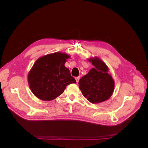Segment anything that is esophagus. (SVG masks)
Wrapping results in <instances>:
<instances>
[{
	"label": "esophagus",
	"instance_id": "1",
	"mask_svg": "<svg viewBox=\"0 0 148 148\" xmlns=\"http://www.w3.org/2000/svg\"><path fill=\"white\" fill-rule=\"evenodd\" d=\"M79 79H80V77H78L75 78V79H76V81H77V83H78Z\"/></svg>",
	"mask_w": 148,
	"mask_h": 148
}]
</instances>
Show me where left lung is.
Segmentation results:
<instances>
[{
  "instance_id": "8db88e82",
  "label": "left lung",
  "mask_w": 148,
  "mask_h": 148,
  "mask_svg": "<svg viewBox=\"0 0 148 148\" xmlns=\"http://www.w3.org/2000/svg\"><path fill=\"white\" fill-rule=\"evenodd\" d=\"M94 66L88 74L79 79V87L84 97L92 104L109 99L114 91L115 82L109 73V68L98 57L88 59Z\"/></svg>"
}]
</instances>
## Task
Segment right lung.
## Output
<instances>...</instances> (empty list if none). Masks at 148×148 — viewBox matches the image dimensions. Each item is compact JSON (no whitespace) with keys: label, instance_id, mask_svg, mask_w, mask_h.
Returning <instances> with one entry per match:
<instances>
[{"label":"right lung","instance_id":"add662e5","mask_svg":"<svg viewBox=\"0 0 148 148\" xmlns=\"http://www.w3.org/2000/svg\"><path fill=\"white\" fill-rule=\"evenodd\" d=\"M70 56L54 52L39 57L28 75L29 86L34 95L42 101H51L61 95L67 85L76 83L65 63Z\"/></svg>","mask_w":148,"mask_h":148}]
</instances>
